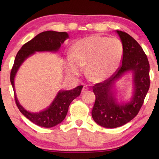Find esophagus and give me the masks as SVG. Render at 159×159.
Segmentation results:
<instances>
[{"instance_id": "esophagus-1", "label": "esophagus", "mask_w": 159, "mask_h": 159, "mask_svg": "<svg viewBox=\"0 0 159 159\" xmlns=\"http://www.w3.org/2000/svg\"><path fill=\"white\" fill-rule=\"evenodd\" d=\"M88 87H87L85 85H84L83 87H82V93H85L86 91H88Z\"/></svg>"}]
</instances>
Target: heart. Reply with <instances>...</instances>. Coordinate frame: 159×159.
<instances>
[{"instance_id": "heart-1", "label": "heart", "mask_w": 159, "mask_h": 159, "mask_svg": "<svg viewBox=\"0 0 159 159\" xmlns=\"http://www.w3.org/2000/svg\"><path fill=\"white\" fill-rule=\"evenodd\" d=\"M123 54L121 41L116 38L93 35L82 38L73 45L67 58L69 75L77 77L86 65L87 75L93 81L107 80L119 68Z\"/></svg>"}]
</instances>
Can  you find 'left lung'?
Segmentation results:
<instances>
[{"label": "left lung", "mask_w": 159, "mask_h": 159, "mask_svg": "<svg viewBox=\"0 0 159 159\" xmlns=\"http://www.w3.org/2000/svg\"><path fill=\"white\" fill-rule=\"evenodd\" d=\"M123 46L121 64L111 77L93 86L95 101L93 119L106 128L125 125L138 115L150 88V65L146 54L134 39L125 32L116 30ZM132 70L134 77V94L130 102L117 103L112 87L125 72Z\"/></svg>", "instance_id": "1"}]
</instances>
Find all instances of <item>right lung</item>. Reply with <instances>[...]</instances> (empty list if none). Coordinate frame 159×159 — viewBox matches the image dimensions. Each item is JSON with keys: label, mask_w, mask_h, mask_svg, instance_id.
Here are the masks:
<instances>
[{"label": "right lung", "mask_w": 159, "mask_h": 159, "mask_svg": "<svg viewBox=\"0 0 159 159\" xmlns=\"http://www.w3.org/2000/svg\"><path fill=\"white\" fill-rule=\"evenodd\" d=\"M69 38L66 32L45 31L36 35L26 43L17 53L11 71L10 80L14 89L15 102L20 112L30 121L43 127H53L60 124L66 117L69 106L74 99L79 96L82 89L80 85L73 90H61L58 93L51 106L39 113H32L25 110L19 103L14 88V78L21 64L35 52L57 51L63 43Z\"/></svg>", "instance_id": "1"}]
</instances>
